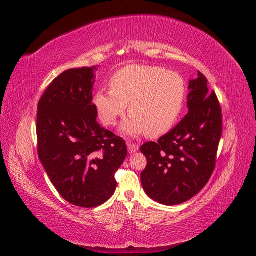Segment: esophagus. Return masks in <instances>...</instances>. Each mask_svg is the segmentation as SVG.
Listing matches in <instances>:
<instances>
[{
  "instance_id": "1",
  "label": "esophagus",
  "mask_w": 256,
  "mask_h": 256,
  "mask_svg": "<svg viewBox=\"0 0 256 256\" xmlns=\"http://www.w3.org/2000/svg\"><path fill=\"white\" fill-rule=\"evenodd\" d=\"M127 146H128V150H129V152H130V154L136 152H138V144H134V143H128V144H127Z\"/></svg>"
}]
</instances>
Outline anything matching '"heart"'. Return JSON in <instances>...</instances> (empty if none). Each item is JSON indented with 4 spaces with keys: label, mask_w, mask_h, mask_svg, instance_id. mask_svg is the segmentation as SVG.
Segmentation results:
<instances>
[{
    "label": "heart",
    "mask_w": 256,
    "mask_h": 256,
    "mask_svg": "<svg viewBox=\"0 0 256 256\" xmlns=\"http://www.w3.org/2000/svg\"><path fill=\"white\" fill-rule=\"evenodd\" d=\"M110 86L94 97L98 116L106 126H114L129 104L131 115L122 127L129 136L166 134L180 118L187 95L180 76L157 66L128 65L113 74Z\"/></svg>",
    "instance_id": "heart-1"
}]
</instances>
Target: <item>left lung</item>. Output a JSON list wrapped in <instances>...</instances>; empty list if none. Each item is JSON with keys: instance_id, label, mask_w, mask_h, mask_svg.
<instances>
[{"instance_id": "obj_1", "label": "left lung", "mask_w": 256, "mask_h": 256, "mask_svg": "<svg viewBox=\"0 0 256 256\" xmlns=\"http://www.w3.org/2000/svg\"><path fill=\"white\" fill-rule=\"evenodd\" d=\"M189 90V113L157 142H146L140 148L147 159L141 173L143 189L164 205L182 204L198 194L216 166L222 136L220 102L200 72Z\"/></svg>"}]
</instances>
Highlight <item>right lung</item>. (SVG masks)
<instances>
[{
  "label": "right lung",
  "mask_w": 256,
  "mask_h": 256,
  "mask_svg": "<svg viewBox=\"0 0 256 256\" xmlns=\"http://www.w3.org/2000/svg\"><path fill=\"white\" fill-rule=\"evenodd\" d=\"M96 66L60 74L37 108V150L50 180L67 202L92 208L116 189L115 173L127 156L122 138L97 122L92 104Z\"/></svg>",
  "instance_id": "1"
}]
</instances>
